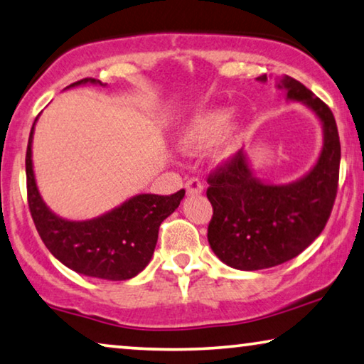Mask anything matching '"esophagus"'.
Listing matches in <instances>:
<instances>
[{
	"instance_id": "1",
	"label": "esophagus",
	"mask_w": 364,
	"mask_h": 364,
	"mask_svg": "<svg viewBox=\"0 0 364 364\" xmlns=\"http://www.w3.org/2000/svg\"><path fill=\"white\" fill-rule=\"evenodd\" d=\"M186 191L189 196H198L204 191V184L200 180H198V178H191V180H188L186 184Z\"/></svg>"
}]
</instances>
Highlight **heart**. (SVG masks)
Returning a JSON list of instances; mask_svg holds the SVG:
<instances>
[{
    "label": "heart",
    "instance_id": "b5f03b06",
    "mask_svg": "<svg viewBox=\"0 0 364 364\" xmlns=\"http://www.w3.org/2000/svg\"><path fill=\"white\" fill-rule=\"evenodd\" d=\"M232 118V108L230 107H213L207 109H200L193 114L180 134V146L183 151L199 152L215 142L218 137L227 129ZM236 141V129L228 132L227 139L223 141L220 154H232Z\"/></svg>",
    "mask_w": 364,
    "mask_h": 364
}]
</instances>
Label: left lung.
<instances>
[{
    "label": "left lung",
    "mask_w": 364,
    "mask_h": 364,
    "mask_svg": "<svg viewBox=\"0 0 364 364\" xmlns=\"http://www.w3.org/2000/svg\"><path fill=\"white\" fill-rule=\"evenodd\" d=\"M256 80L267 82V74ZM277 89L316 114L324 139L313 168L295 181L259 180L243 149L209 176L213 215L207 240L223 264L238 270L269 269L296 257L324 230L337 196L340 141L331 108L290 76L277 77Z\"/></svg>",
    "instance_id": "1"
}]
</instances>
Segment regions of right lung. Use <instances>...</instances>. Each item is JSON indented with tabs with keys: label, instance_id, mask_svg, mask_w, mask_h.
Here are the masks:
<instances>
[{
	"label": "right lung",
	"instance_id": "1",
	"mask_svg": "<svg viewBox=\"0 0 364 364\" xmlns=\"http://www.w3.org/2000/svg\"><path fill=\"white\" fill-rule=\"evenodd\" d=\"M100 84L82 79L66 89ZM33 121L27 144V199L40 238L58 261L74 272L112 282L129 280L151 262L160 223L178 209L184 189L171 196L136 194L123 204L90 220H68L45 204L32 164Z\"/></svg>",
	"mask_w": 364,
	"mask_h": 364
}]
</instances>
